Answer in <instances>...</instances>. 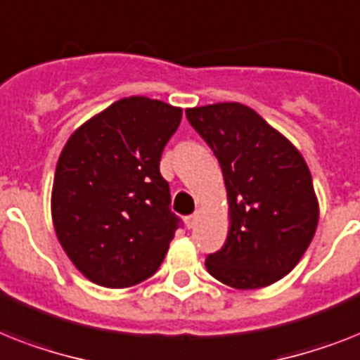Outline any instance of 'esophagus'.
Segmentation results:
<instances>
[{
    "label": "esophagus",
    "mask_w": 360,
    "mask_h": 360,
    "mask_svg": "<svg viewBox=\"0 0 360 360\" xmlns=\"http://www.w3.org/2000/svg\"><path fill=\"white\" fill-rule=\"evenodd\" d=\"M198 218H200V212H194V214L186 216V227H188V229H192V227L198 224Z\"/></svg>",
    "instance_id": "esophagus-1"
}]
</instances>
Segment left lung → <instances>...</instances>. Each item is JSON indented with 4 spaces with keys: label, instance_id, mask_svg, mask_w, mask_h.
I'll list each match as a JSON object with an SVG mask.
<instances>
[{
    "label": "left lung",
    "instance_id": "left-lung-1",
    "mask_svg": "<svg viewBox=\"0 0 360 360\" xmlns=\"http://www.w3.org/2000/svg\"><path fill=\"white\" fill-rule=\"evenodd\" d=\"M226 181L231 227L207 255L209 274L233 288H262L300 262L318 226V201L302 153L253 109L214 103L186 109Z\"/></svg>",
    "mask_w": 360,
    "mask_h": 360
}]
</instances>
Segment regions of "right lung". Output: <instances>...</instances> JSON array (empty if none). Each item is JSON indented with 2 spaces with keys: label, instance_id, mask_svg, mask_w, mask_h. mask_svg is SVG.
Listing matches in <instances>:
<instances>
[{
  "label": "right lung",
  "instance_id": "1",
  "mask_svg": "<svg viewBox=\"0 0 360 360\" xmlns=\"http://www.w3.org/2000/svg\"><path fill=\"white\" fill-rule=\"evenodd\" d=\"M181 116L159 99L124 98L64 146L51 194L55 233L96 285H139L165 261L181 218L170 209L159 162Z\"/></svg>",
  "mask_w": 360,
  "mask_h": 360
}]
</instances>
